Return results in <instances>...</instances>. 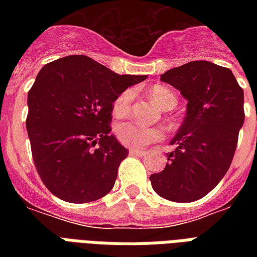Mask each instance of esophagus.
Instances as JSON below:
<instances>
[{"label": "esophagus", "instance_id": "esophagus-1", "mask_svg": "<svg viewBox=\"0 0 257 257\" xmlns=\"http://www.w3.org/2000/svg\"><path fill=\"white\" fill-rule=\"evenodd\" d=\"M129 153L132 156H144L145 151L144 149H129Z\"/></svg>", "mask_w": 257, "mask_h": 257}]
</instances>
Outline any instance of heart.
Instances as JSON below:
<instances>
[{"mask_svg":"<svg viewBox=\"0 0 257 257\" xmlns=\"http://www.w3.org/2000/svg\"><path fill=\"white\" fill-rule=\"evenodd\" d=\"M149 94H151V98L164 110L173 109L177 102L175 93L163 85H155L149 90ZM132 98L133 92L129 89L116 97V100L113 102V110L117 116H124L128 113ZM114 132H116L117 140L120 141L121 144L132 149L144 148L152 143L160 141L164 137V133L161 132L160 129L148 128L135 121H124V122L117 124Z\"/></svg>","mask_w":257,"mask_h":257,"instance_id":"obj_1","label":"heart"}]
</instances>
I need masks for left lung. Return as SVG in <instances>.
Masks as SVG:
<instances>
[{"instance_id": "8db88e82", "label": "left lung", "mask_w": 257, "mask_h": 257, "mask_svg": "<svg viewBox=\"0 0 257 257\" xmlns=\"http://www.w3.org/2000/svg\"><path fill=\"white\" fill-rule=\"evenodd\" d=\"M161 81L188 100L187 114L164 171L149 180L161 197L191 203L209 193L231 167L244 124V92L231 70L208 61L173 68Z\"/></svg>"}]
</instances>
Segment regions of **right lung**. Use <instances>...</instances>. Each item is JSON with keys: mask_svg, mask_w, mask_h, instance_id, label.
Instances as JSON below:
<instances>
[{"mask_svg": "<svg viewBox=\"0 0 257 257\" xmlns=\"http://www.w3.org/2000/svg\"><path fill=\"white\" fill-rule=\"evenodd\" d=\"M147 76L117 74L77 54L46 64L28 93L26 129L42 183L68 203L112 191L128 149L110 131L113 102Z\"/></svg>", "mask_w": 257, "mask_h": 257, "instance_id": "right-lung-1", "label": "right lung"}]
</instances>
